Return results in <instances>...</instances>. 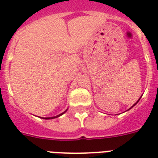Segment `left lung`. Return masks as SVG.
<instances>
[{
  "label": "left lung",
  "instance_id": "obj_1",
  "mask_svg": "<svg viewBox=\"0 0 158 158\" xmlns=\"http://www.w3.org/2000/svg\"><path fill=\"white\" fill-rule=\"evenodd\" d=\"M140 99H139V100H140ZM137 102H138V101H137ZM137 102H136V103H137ZM136 104H135L134 105H133V106H135V105H136ZM133 106H132V107H133Z\"/></svg>",
  "mask_w": 158,
  "mask_h": 158
}]
</instances>
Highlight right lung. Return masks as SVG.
<instances>
[{
	"instance_id": "obj_1",
	"label": "right lung",
	"mask_w": 158,
	"mask_h": 158,
	"mask_svg": "<svg viewBox=\"0 0 158 158\" xmlns=\"http://www.w3.org/2000/svg\"><path fill=\"white\" fill-rule=\"evenodd\" d=\"M67 112V110H66V111H65L64 112ZM64 112H63V113H62V114H60V115H59V116H53V117H46V118H44V119H46V120H49V119H54V118L59 117V116H60L61 115H63V114L64 113Z\"/></svg>"
}]
</instances>
